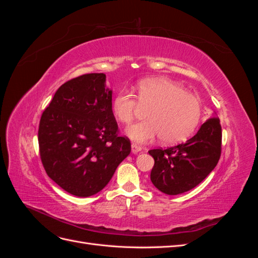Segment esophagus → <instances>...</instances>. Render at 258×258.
<instances>
[{"label":"esophagus","instance_id":"1","mask_svg":"<svg viewBox=\"0 0 258 258\" xmlns=\"http://www.w3.org/2000/svg\"><path fill=\"white\" fill-rule=\"evenodd\" d=\"M142 151V147L139 146L137 144H131V152L132 154H138Z\"/></svg>","mask_w":258,"mask_h":258}]
</instances>
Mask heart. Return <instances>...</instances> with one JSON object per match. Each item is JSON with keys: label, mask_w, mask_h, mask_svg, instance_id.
Instances as JSON below:
<instances>
[{"label": "heart", "mask_w": 258, "mask_h": 258, "mask_svg": "<svg viewBox=\"0 0 258 258\" xmlns=\"http://www.w3.org/2000/svg\"><path fill=\"white\" fill-rule=\"evenodd\" d=\"M137 100L128 90H120L112 101L115 118L123 124L135 119L139 105L148 108L147 120L129 127L126 135L137 143L161 142L172 145L188 139L201 118L200 100L182 85L161 77L142 80L137 85Z\"/></svg>", "instance_id": "1"}]
</instances>
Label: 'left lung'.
<instances>
[{
    "label": "left lung",
    "instance_id": "obj_1",
    "mask_svg": "<svg viewBox=\"0 0 258 258\" xmlns=\"http://www.w3.org/2000/svg\"><path fill=\"white\" fill-rule=\"evenodd\" d=\"M222 127L215 113L185 143L148 153L155 160L151 181L167 195L192 189L212 172L221 157Z\"/></svg>",
    "mask_w": 258,
    "mask_h": 258
}]
</instances>
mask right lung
Returning <instances> with one entry per match:
<instances>
[{
	"label": "right lung",
	"instance_id": "obj_1",
	"mask_svg": "<svg viewBox=\"0 0 258 258\" xmlns=\"http://www.w3.org/2000/svg\"><path fill=\"white\" fill-rule=\"evenodd\" d=\"M105 83L103 73L64 83L41 117L38 145L46 173L76 197L102 190L131 152L129 140L117 135L113 91Z\"/></svg>",
	"mask_w": 258,
	"mask_h": 258
}]
</instances>
